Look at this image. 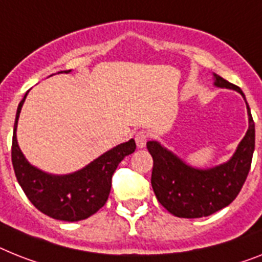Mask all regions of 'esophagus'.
Wrapping results in <instances>:
<instances>
[{"label":"esophagus","mask_w":262,"mask_h":262,"mask_svg":"<svg viewBox=\"0 0 262 262\" xmlns=\"http://www.w3.org/2000/svg\"><path fill=\"white\" fill-rule=\"evenodd\" d=\"M147 140H148V134H147V131H138L135 135V142H136V146L139 147V148H143L144 146H146Z\"/></svg>","instance_id":"esophagus-1"}]
</instances>
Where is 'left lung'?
<instances>
[{
  "label": "left lung",
  "mask_w": 262,
  "mask_h": 262,
  "mask_svg": "<svg viewBox=\"0 0 262 262\" xmlns=\"http://www.w3.org/2000/svg\"><path fill=\"white\" fill-rule=\"evenodd\" d=\"M214 84L221 88L238 91L241 88L214 75ZM249 128L229 162L209 170H196L185 165L181 159L158 142H148L147 150L152 157L151 185L157 200L166 210L181 218L207 217L221 210L235 200L249 174L254 151V122L250 108Z\"/></svg>",
  "instance_id": "1"
}]
</instances>
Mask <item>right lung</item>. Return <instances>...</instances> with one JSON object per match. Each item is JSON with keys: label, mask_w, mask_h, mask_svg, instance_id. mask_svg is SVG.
<instances>
[{"label": "right lung", "mask_w": 262, "mask_h": 262, "mask_svg": "<svg viewBox=\"0 0 262 262\" xmlns=\"http://www.w3.org/2000/svg\"><path fill=\"white\" fill-rule=\"evenodd\" d=\"M66 72H71V69ZM27 95L28 92L17 108L12 139V163L19 186L41 213L55 220L75 222L94 215L107 202L112 175L124 157L135 151V140L131 139L114 147L73 174L51 175L42 172L28 163L17 144V120Z\"/></svg>", "instance_id": "obj_1"}]
</instances>
